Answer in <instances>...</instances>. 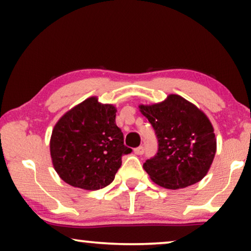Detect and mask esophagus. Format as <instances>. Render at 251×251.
Returning a JSON list of instances; mask_svg holds the SVG:
<instances>
[{"label":"esophagus","instance_id":"obj_1","mask_svg":"<svg viewBox=\"0 0 251 251\" xmlns=\"http://www.w3.org/2000/svg\"><path fill=\"white\" fill-rule=\"evenodd\" d=\"M133 153L137 154V155H142V154H144V147L143 146L136 147V149L133 150Z\"/></svg>","mask_w":251,"mask_h":251}]
</instances>
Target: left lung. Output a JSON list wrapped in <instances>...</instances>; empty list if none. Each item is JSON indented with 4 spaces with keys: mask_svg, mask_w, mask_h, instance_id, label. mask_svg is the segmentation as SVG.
<instances>
[{
    "mask_svg": "<svg viewBox=\"0 0 251 251\" xmlns=\"http://www.w3.org/2000/svg\"><path fill=\"white\" fill-rule=\"evenodd\" d=\"M139 111L159 142L156 155L143 166L151 179L169 190L200 181L210 169L217 149L208 116L178 95H169L157 104L139 105Z\"/></svg>",
    "mask_w": 251,
    "mask_h": 251,
    "instance_id": "8db88e82",
    "label": "left lung"
}]
</instances>
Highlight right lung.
I'll return each mask as SVG.
<instances>
[{"instance_id":"1","label":"right lung","mask_w":251,"mask_h":251,"mask_svg":"<svg viewBox=\"0 0 251 251\" xmlns=\"http://www.w3.org/2000/svg\"><path fill=\"white\" fill-rule=\"evenodd\" d=\"M115 116V106L90 97L58 120L50 138V154L65 183L96 191L114 180L122 155L132 151L123 144Z\"/></svg>"}]
</instances>
